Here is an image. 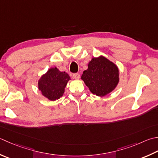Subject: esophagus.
<instances>
[{"label":"esophagus","mask_w":158,"mask_h":158,"mask_svg":"<svg viewBox=\"0 0 158 158\" xmlns=\"http://www.w3.org/2000/svg\"><path fill=\"white\" fill-rule=\"evenodd\" d=\"M73 77H74V79H79L80 78V75L79 73H74Z\"/></svg>","instance_id":"34e87169"}]
</instances>
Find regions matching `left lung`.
<instances>
[{
	"mask_svg": "<svg viewBox=\"0 0 158 158\" xmlns=\"http://www.w3.org/2000/svg\"><path fill=\"white\" fill-rule=\"evenodd\" d=\"M118 72L115 64L101 56L89 61L88 69L83 71L81 79L92 93L103 97L112 92L118 84Z\"/></svg>",
	"mask_w": 158,
	"mask_h": 158,
	"instance_id": "obj_1",
	"label": "left lung"
}]
</instances>
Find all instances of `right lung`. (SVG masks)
I'll list each match as a JSON object with an SVG mask.
<instances>
[{"instance_id":"add662e5","label":"right lung","mask_w":158,"mask_h":158,"mask_svg":"<svg viewBox=\"0 0 158 158\" xmlns=\"http://www.w3.org/2000/svg\"><path fill=\"white\" fill-rule=\"evenodd\" d=\"M70 79L66 73L60 72L57 68H52L40 78L38 88L44 97L51 101H55L63 95Z\"/></svg>"}]
</instances>
